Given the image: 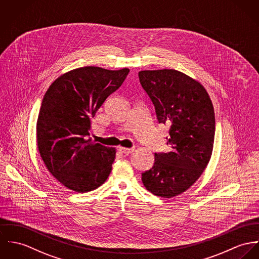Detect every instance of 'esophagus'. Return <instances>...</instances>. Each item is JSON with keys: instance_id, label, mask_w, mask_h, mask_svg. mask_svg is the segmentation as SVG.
<instances>
[{"instance_id": "obj_1", "label": "esophagus", "mask_w": 259, "mask_h": 259, "mask_svg": "<svg viewBox=\"0 0 259 259\" xmlns=\"http://www.w3.org/2000/svg\"><path fill=\"white\" fill-rule=\"evenodd\" d=\"M119 151L125 155H129L134 151V148H125V147H119Z\"/></svg>"}]
</instances>
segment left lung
<instances>
[{
  "label": "left lung",
  "instance_id": "1",
  "mask_svg": "<svg viewBox=\"0 0 259 259\" xmlns=\"http://www.w3.org/2000/svg\"><path fill=\"white\" fill-rule=\"evenodd\" d=\"M140 84L158 123L169 124L167 153H155L153 167L142 172L145 188L162 198L187 191L205 169L214 139V111L205 89L175 70H142Z\"/></svg>",
  "mask_w": 259,
  "mask_h": 259
}]
</instances>
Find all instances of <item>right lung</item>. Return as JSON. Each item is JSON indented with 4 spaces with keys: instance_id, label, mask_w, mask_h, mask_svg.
<instances>
[{
    "instance_id": "obj_1",
    "label": "right lung",
    "mask_w": 259,
    "mask_h": 259,
    "mask_svg": "<svg viewBox=\"0 0 259 259\" xmlns=\"http://www.w3.org/2000/svg\"><path fill=\"white\" fill-rule=\"evenodd\" d=\"M128 73V68L80 67L59 76L46 92L36 124L37 147L48 170L67 189L93 191L111 172L115 149L90 139V119Z\"/></svg>"
}]
</instances>
